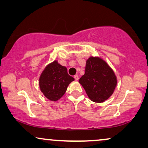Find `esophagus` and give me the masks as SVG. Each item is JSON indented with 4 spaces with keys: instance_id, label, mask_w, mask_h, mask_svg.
Instances as JSON below:
<instances>
[{
    "instance_id": "esophagus-1",
    "label": "esophagus",
    "mask_w": 148,
    "mask_h": 148,
    "mask_svg": "<svg viewBox=\"0 0 148 148\" xmlns=\"http://www.w3.org/2000/svg\"><path fill=\"white\" fill-rule=\"evenodd\" d=\"M74 79L75 80H78L79 79V76L77 75H75L74 76Z\"/></svg>"
}]
</instances>
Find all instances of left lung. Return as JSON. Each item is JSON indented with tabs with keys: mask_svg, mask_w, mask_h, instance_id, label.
I'll use <instances>...</instances> for the list:
<instances>
[{
	"mask_svg": "<svg viewBox=\"0 0 148 148\" xmlns=\"http://www.w3.org/2000/svg\"><path fill=\"white\" fill-rule=\"evenodd\" d=\"M79 82L91 100L100 103L112 94L117 81L114 71L106 62L92 56L87 60L86 72Z\"/></svg>",
	"mask_w": 148,
	"mask_h": 148,
	"instance_id": "left-lung-1",
	"label": "left lung"
}]
</instances>
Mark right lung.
Returning <instances> with one entry per match:
<instances>
[{
  "instance_id": "add662e5",
  "label": "right lung",
  "mask_w": 148,
  "mask_h": 148,
  "mask_svg": "<svg viewBox=\"0 0 148 148\" xmlns=\"http://www.w3.org/2000/svg\"><path fill=\"white\" fill-rule=\"evenodd\" d=\"M74 80L67 73L65 66L54 61L48 64L40 77V88L48 99L56 101L65 93L69 84Z\"/></svg>"
}]
</instances>
